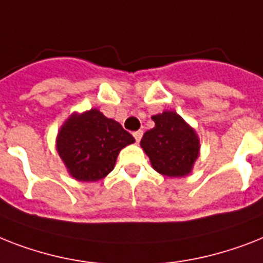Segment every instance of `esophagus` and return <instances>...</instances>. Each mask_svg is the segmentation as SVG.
I'll return each mask as SVG.
<instances>
[{
	"label": "esophagus",
	"mask_w": 263,
	"mask_h": 263,
	"mask_svg": "<svg viewBox=\"0 0 263 263\" xmlns=\"http://www.w3.org/2000/svg\"><path fill=\"white\" fill-rule=\"evenodd\" d=\"M132 135H134V138H135L136 142H140V139H142V136H143V131H140V129H139V131L134 132Z\"/></svg>",
	"instance_id": "esophagus-1"
}]
</instances>
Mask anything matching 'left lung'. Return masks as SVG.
<instances>
[{
  "label": "left lung",
  "instance_id": "8db88e82",
  "mask_svg": "<svg viewBox=\"0 0 263 263\" xmlns=\"http://www.w3.org/2000/svg\"><path fill=\"white\" fill-rule=\"evenodd\" d=\"M153 120L155 127L140 140L153 167L167 177L189 174L200 148L196 132L176 112H163Z\"/></svg>",
  "mask_w": 263,
  "mask_h": 263
}]
</instances>
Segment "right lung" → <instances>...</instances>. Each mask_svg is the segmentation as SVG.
Segmentation results:
<instances>
[{"label":"right lung","instance_id":"add662e5","mask_svg":"<svg viewBox=\"0 0 263 263\" xmlns=\"http://www.w3.org/2000/svg\"><path fill=\"white\" fill-rule=\"evenodd\" d=\"M134 142V136L117 121L91 109L66 121L57 147L74 178L93 182L108 176L121 148Z\"/></svg>","mask_w":263,"mask_h":263}]
</instances>
